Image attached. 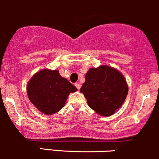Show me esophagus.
<instances>
[{
    "label": "esophagus",
    "mask_w": 159,
    "mask_h": 159,
    "mask_svg": "<svg viewBox=\"0 0 159 159\" xmlns=\"http://www.w3.org/2000/svg\"><path fill=\"white\" fill-rule=\"evenodd\" d=\"M75 86H76V87L78 89H80V87H81V86H80V83H75Z\"/></svg>",
    "instance_id": "esophagus-1"
}]
</instances>
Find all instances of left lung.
Wrapping results in <instances>:
<instances>
[{
	"mask_svg": "<svg viewBox=\"0 0 159 159\" xmlns=\"http://www.w3.org/2000/svg\"><path fill=\"white\" fill-rule=\"evenodd\" d=\"M91 109L102 116H111L122 106L128 92L125 76L107 66L91 68L80 88Z\"/></svg>",
	"mask_w": 159,
	"mask_h": 159,
	"instance_id": "left-lung-1",
	"label": "left lung"
}]
</instances>
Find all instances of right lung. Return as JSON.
<instances>
[{"instance_id":"right-lung-1","label":"right lung","mask_w":159,"mask_h":159,"mask_svg":"<svg viewBox=\"0 0 159 159\" xmlns=\"http://www.w3.org/2000/svg\"><path fill=\"white\" fill-rule=\"evenodd\" d=\"M77 90L68 80L62 77L58 70L45 69L38 72L27 85L30 101L46 115L60 111L70 93Z\"/></svg>"}]
</instances>
